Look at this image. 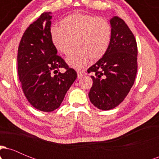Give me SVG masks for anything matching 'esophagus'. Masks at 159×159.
Wrapping results in <instances>:
<instances>
[{"instance_id": "esophagus-1", "label": "esophagus", "mask_w": 159, "mask_h": 159, "mask_svg": "<svg viewBox=\"0 0 159 159\" xmlns=\"http://www.w3.org/2000/svg\"><path fill=\"white\" fill-rule=\"evenodd\" d=\"M77 74H78V78H80L82 75H84V71H79V70H78L77 72Z\"/></svg>"}]
</instances>
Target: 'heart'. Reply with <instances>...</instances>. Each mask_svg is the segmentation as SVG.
<instances>
[{
  "instance_id": "obj_1",
  "label": "heart",
  "mask_w": 159,
  "mask_h": 159,
  "mask_svg": "<svg viewBox=\"0 0 159 159\" xmlns=\"http://www.w3.org/2000/svg\"><path fill=\"white\" fill-rule=\"evenodd\" d=\"M53 45L60 52L67 54L75 42V48L66 57V63L75 69L82 68L90 59L104 55L110 45L112 28L106 19L87 14L75 13L66 17L62 25L50 29Z\"/></svg>"
}]
</instances>
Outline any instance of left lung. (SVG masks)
<instances>
[{"label":"left lung","instance_id":"1","mask_svg":"<svg viewBox=\"0 0 159 159\" xmlns=\"http://www.w3.org/2000/svg\"><path fill=\"white\" fill-rule=\"evenodd\" d=\"M112 36L102 57L88 69L93 74L89 98L95 107L103 111L119 105L134 84L138 69V47L132 32L123 19H110Z\"/></svg>","mask_w":159,"mask_h":159}]
</instances>
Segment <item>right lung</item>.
<instances>
[{"label": "right lung", "instance_id": "1", "mask_svg": "<svg viewBox=\"0 0 159 159\" xmlns=\"http://www.w3.org/2000/svg\"><path fill=\"white\" fill-rule=\"evenodd\" d=\"M52 12H44L24 33L18 49V73L27 101L39 111L60 107L77 78L73 69L57 55L51 40ZM65 68L64 74L59 72Z\"/></svg>", "mask_w": 159, "mask_h": 159}]
</instances>
